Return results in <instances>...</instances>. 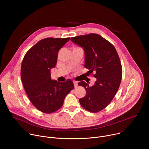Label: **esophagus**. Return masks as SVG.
Returning <instances> with one entry per match:
<instances>
[{"label":"esophagus","mask_w":149,"mask_h":149,"mask_svg":"<svg viewBox=\"0 0 149 149\" xmlns=\"http://www.w3.org/2000/svg\"><path fill=\"white\" fill-rule=\"evenodd\" d=\"M73 83H74V87L76 88V87H77V86H78V82H77V81H73Z\"/></svg>","instance_id":"1"}]
</instances>
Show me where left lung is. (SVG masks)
<instances>
[{
	"mask_svg": "<svg viewBox=\"0 0 149 149\" xmlns=\"http://www.w3.org/2000/svg\"><path fill=\"white\" fill-rule=\"evenodd\" d=\"M83 48L84 67L96 78L93 86L81 81L78 86L86 90V95L79 100L86 110L97 113L110 104L117 92L122 78L121 62L114 47L101 36L90 33L71 38Z\"/></svg>",
	"mask_w": 149,
	"mask_h": 149,
	"instance_id": "8db88e82",
	"label": "left lung"
}]
</instances>
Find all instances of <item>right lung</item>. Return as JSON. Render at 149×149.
<instances>
[{
  "mask_svg": "<svg viewBox=\"0 0 149 149\" xmlns=\"http://www.w3.org/2000/svg\"><path fill=\"white\" fill-rule=\"evenodd\" d=\"M69 40L70 38L42 39L23 59L20 75L24 89L33 105L43 113L49 114L59 110L74 87L70 79L60 82L51 78V70L56 66L58 51Z\"/></svg>",
  "mask_w": 149,
  "mask_h": 149,
  "instance_id": "right-lung-1",
  "label": "right lung"
}]
</instances>
